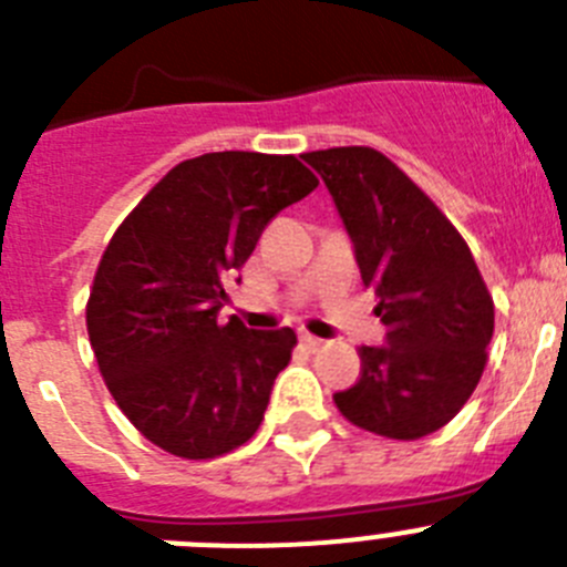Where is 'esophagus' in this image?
<instances>
[{"instance_id": "34e87169", "label": "esophagus", "mask_w": 567, "mask_h": 567, "mask_svg": "<svg viewBox=\"0 0 567 567\" xmlns=\"http://www.w3.org/2000/svg\"><path fill=\"white\" fill-rule=\"evenodd\" d=\"M300 343L307 346V349H312V352H318V349H323V346H327V340L315 338V334H309V332H300Z\"/></svg>"}]
</instances>
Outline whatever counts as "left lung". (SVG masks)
I'll list each match as a JSON object with an SVG mask.
<instances>
[{
  "label": "left lung",
  "instance_id": "obj_1",
  "mask_svg": "<svg viewBox=\"0 0 567 567\" xmlns=\"http://www.w3.org/2000/svg\"><path fill=\"white\" fill-rule=\"evenodd\" d=\"M329 187L354 244L385 346H360V378L334 394L349 423L389 440L443 429L477 389L494 300L463 235L374 147L303 155Z\"/></svg>",
  "mask_w": 567,
  "mask_h": 567
}]
</instances>
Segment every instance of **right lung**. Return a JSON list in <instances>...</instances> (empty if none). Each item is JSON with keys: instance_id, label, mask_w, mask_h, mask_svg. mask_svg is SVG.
Instances as JSON below:
<instances>
[{"instance_id": "add662e5", "label": "right lung", "mask_w": 567, "mask_h": 567, "mask_svg": "<svg viewBox=\"0 0 567 567\" xmlns=\"http://www.w3.org/2000/svg\"><path fill=\"white\" fill-rule=\"evenodd\" d=\"M315 187L295 155L204 153L175 164L110 238L87 298L90 346L118 409L164 452L213 460L258 432L298 334L221 323L224 287L275 215Z\"/></svg>"}]
</instances>
